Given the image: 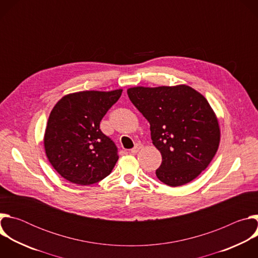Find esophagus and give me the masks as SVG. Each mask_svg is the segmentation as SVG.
<instances>
[{"label": "esophagus", "instance_id": "obj_1", "mask_svg": "<svg viewBox=\"0 0 258 258\" xmlns=\"http://www.w3.org/2000/svg\"><path fill=\"white\" fill-rule=\"evenodd\" d=\"M142 148H143V145H142L141 143H137V144L135 145L134 148H133V149H131V153L136 154V153H137V152H139Z\"/></svg>", "mask_w": 258, "mask_h": 258}]
</instances>
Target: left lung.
<instances>
[{"label":"left lung","instance_id":"1","mask_svg":"<svg viewBox=\"0 0 258 258\" xmlns=\"http://www.w3.org/2000/svg\"><path fill=\"white\" fill-rule=\"evenodd\" d=\"M127 95L149 121L153 145L161 153L157 177L170 187L196 178L214 157L220 140L207 100L188 86L136 87Z\"/></svg>","mask_w":258,"mask_h":258}]
</instances>
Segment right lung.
Here are the masks:
<instances>
[{
  "label": "right lung",
  "instance_id": "right-lung-1",
  "mask_svg": "<svg viewBox=\"0 0 258 258\" xmlns=\"http://www.w3.org/2000/svg\"><path fill=\"white\" fill-rule=\"evenodd\" d=\"M122 90L84 91L63 97L48 119L44 144L47 157L65 179L81 186L105 178L118 160L115 143L100 130Z\"/></svg>",
  "mask_w": 258,
  "mask_h": 258
}]
</instances>
